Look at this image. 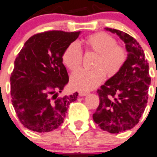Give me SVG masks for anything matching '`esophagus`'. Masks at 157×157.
<instances>
[{
  "instance_id": "esophagus-1",
  "label": "esophagus",
  "mask_w": 157,
  "mask_h": 157,
  "mask_svg": "<svg viewBox=\"0 0 157 157\" xmlns=\"http://www.w3.org/2000/svg\"><path fill=\"white\" fill-rule=\"evenodd\" d=\"M87 94H89L88 92H83V91L79 92V95H80V96H85V95H87Z\"/></svg>"
}]
</instances>
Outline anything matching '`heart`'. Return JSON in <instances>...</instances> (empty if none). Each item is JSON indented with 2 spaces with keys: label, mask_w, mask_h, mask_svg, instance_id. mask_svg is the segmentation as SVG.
<instances>
[{
  "label": "heart",
  "mask_w": 157,
  "mask_h": 157,
  "mask_svg": "<svg viewBox=\"0 0 157 157\" xmlns=\"http://www.w3.org/2000/svg\"><path fill=\"white\" fill-rule=\"evenodd\" d=\"M85 53L96 55L91 71H82L71 77V85L75 90L88 91L96 88L105 79L112 77L123 68L127 58V50L117 44L115 39L106 33L90 34L84 40ZM62 62L72 72H78L82 65L83 54L75 42L69 43L62 54Z\"/></svg>",
  "instance_id": "heart-1"
}]
</instances>
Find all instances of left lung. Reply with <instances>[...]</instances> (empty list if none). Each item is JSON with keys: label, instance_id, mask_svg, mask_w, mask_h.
<instances>
[{"label": "left lung", "instance_id": "obj_1", "mask_svg": "<svg viewBox=\"0 0 157 157\" xmlns=\"http://www.w3.org/2000/svg\"><path fill=\"white\" fill-rule=\"evenodd\" d=\"M105 29L118 35L128 52L123 68L98 90L100 102L93 114L101 129L114 134L139 123L147 105L151 78L144 52L136 39L121 30Z\"/></svg>", "mask_w": 157, "mask_h": 157}]
</instances>
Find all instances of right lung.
I'll list each match as a JSON object with an SVG mask.
<instances>
[{"label":"right lung","instance_id":"right-lung-1","mask_svg":"<svg viewBox=\"0 0 157 157\" xmlns=\"http://www.w3.org/2000/svg\"><path fill=\"white\" fill-rule=\"evenodd\" d=\"M80 31L49 30L31 36L14 61L10 76L12 104L19 120L30 131L48 132L58 128L70 103L78 94L58 97L68 82L62 54Z\"/></svg>","mask_w":157,"mask_h":157}]
</instances>
